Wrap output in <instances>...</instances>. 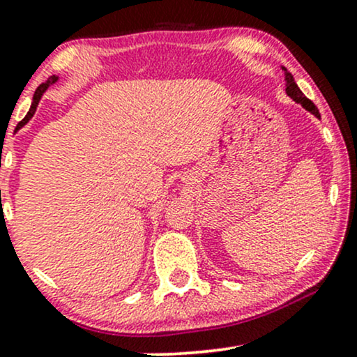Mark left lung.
<instances>
[{
  "label": "left lung",
  "mask_w": 357,
  "mask_h": 357,
  "mask_svg": "<svg viewBox=\"0 0 357 357\" xmlns=\"http://www.w3.org/2000/svg\"><path fill=\"white\" fill-rule=\"evenodd\" d=\"M282 70L285 72V82H287V84H285V92H287V96H289L292 100H296L297 104H301L305 110H309L310 114H314L315 117H321V114H319V110L314 105V102H310L309 99H307L304 93H302V90L298 89V85L296 84V80H294L292 73L287 72L285 67H282Z\"/></svg>",
  "instance_id": "left-lung-1"
}]
</instances>
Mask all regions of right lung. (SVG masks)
<instances>
[{
	"label": "right lung",
	"instance_id": "right-lung-1",
	"mask_svg": "<svg viewBox=\"0 0 357 357\" xmlns=\"http://www.w3.org/2000/svg\"><path fill=\"white\" fill-rule=\"evenodd\" d=\"M56 80H59V77H56V75H52L50 79H48L47 82H45V84H42V85H40L38 89L35 90V96H33V102H31V107H30V110H28L26 117H24L23 121L20 122V124H18V129H20V127H23L24 124H26L28 121H30L31 117H33L35 110H36V107H38V102H40V99H42V96H43V93H45V90H47L48 87H50V85L55 84ZM18 129H16V130H18Z\"/></svg>",
	"mask_w": 357,
	"mask_h": 357
}]
</instances>
